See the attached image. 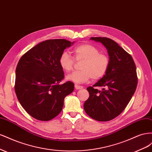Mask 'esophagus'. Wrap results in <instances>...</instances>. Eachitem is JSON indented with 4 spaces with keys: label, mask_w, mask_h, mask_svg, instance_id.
Here are the masks:
<instances>
[{
    "label": "esophagus",
    "mask_w": 152,
    "mask_h": 152,
    "mask_svg": "<svg viewBox=\"0 0 152 152\" xmlns=\"http://www.w3.org/2000/svg\"><path fill=\"white\" fill-rule=\"evenodd\" d=\"M75 88L76 89H81L83 88V87L81 86H79V85H77V84H75Z\"/></svg>",
    "instance_id": "obj_1"
}]
</instances>
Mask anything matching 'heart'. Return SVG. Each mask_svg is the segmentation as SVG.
Returning <instances> with one entry per match:
<instances>
[{
    "instance_id": "1",
    "label": "heart",
    "mask_w": 152,
    "mask_h": 152,
    "mask_svg": "<svg viewBox=\"0 0 152 152\" xmlns=\"http://www.w3.org/2000/svg\"><path fill=\"white\" fill-rule=\"evenodd\" d=\"M74 58L77 61H82L80 71L73 72L66 77V79L76 84H83L92 80H99L106 74L110 66L108 55L99 53L94 45L83 44L78 45L74 50ZM59 64L63 71L72 70L75 60L66 51H63L59 56Z\"/></svg>"
}]
</instances>
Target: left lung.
I'll return each mask as SVG.
<instances>
[{
    "label": "left lung",
    "instance_id": "obj_1",
    "mask_svg": "<svg viewBox=\"0 0 152 152\" xmlns=\"http://www.w3.org/2000/svg\"><path fill=\"white\" fill-rule=\"evenodd\" d=\"M107 49L110 66L106 74L87 88L89 97L84 104L86 113L94 120L107 122L119 115L129 103L137 84L136 65L131 55L114 40L91 37ZM96 86H103L98 91Z\"/></svg>",
    "mask_w": 152,
    "mask_h": 152
}]
</instances>
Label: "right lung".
Listing matches in <instances>:
<instances>
[{"label": "right lung", "instance_id": "right-lung-1", "mask_svg": "<svg viewBox=\"0 0 152 152\" xmlns=\"http://www.w3.org/2000/svg\"><path fill=\"white\" fill-rule=\"evenodd\" d=\"M73 42L50 39L36 45L20 59L16 68L15 90L22 107L39 121H48L61 112L64 99L74 89L73 82L63 84L61 54Z\"/></svg>", "mask_w": 152, "mask_h": 152}]
</instances>
